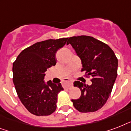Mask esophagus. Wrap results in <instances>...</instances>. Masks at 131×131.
Returning <instances> with one entry per match:
<instances>
[{
  "label": "esophagus",
  "mask_w": 131,
  "mask_h": 131,
  "mask_svg": "<svg viewBox=\"0 0 131 131\" xmlns=\"http://www.w3.org/2000/svg\"><path fill=\"white\" fill-rule=\"evenodd\" d=\"M62 84H63L64 87L65 88L69 89V88H71L73 86V81L69 80V78H65L62 81Z\"/></svg>",
  "instance_id": "esophagus-1"
}]
</instances>
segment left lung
<instances>
[{
	"mask_svg": "<svg viewBox=\"0 0 131 131\" xmlns=\"http://www.w3.org/2000/svg\"><path fill=\"white\" fill-rule=\"evenodd\" d=\"M67 44H71L80 58L82 71H86L87 77H92L90 86L80 81L74 82V86L79 88L82 94L71 101L79 112H96L105 104L111 94L118 75V58L109 45L92 37H72Z\"/></svg>",
	"mask_w": 131,
	"mask_h": 131,
	"instance_id": "obj_1",
	"label": "left lung"
}]
</instances>
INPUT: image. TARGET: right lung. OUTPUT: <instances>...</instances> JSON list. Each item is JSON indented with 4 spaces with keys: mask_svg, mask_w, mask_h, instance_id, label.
Wrapping results in <instances>:
<instances>
[{
    "mask_svg": "<svg viewBox=\"0 0 131 131\" xmlns=\"http://www.w3.org/2000/svg\"><path fill=\"white\" fill-rule=\"evenodd\" d=\"M68 38L37 42L19 53L13 64V82L17 96L30 113L49 116L55 112L61 84L45 83L48 68L55 66L56 53L65 45Z\"/></svg>",
    "mask_w": 131,
    "mask_h": 131,
    "instance_id": "1",
    "label": "right lung"
}]
</instances>
